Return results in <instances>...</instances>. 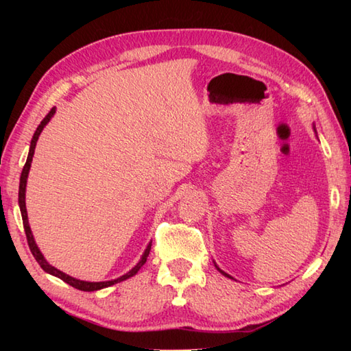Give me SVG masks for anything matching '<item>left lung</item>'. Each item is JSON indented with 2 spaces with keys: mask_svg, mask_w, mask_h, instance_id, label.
Instances as JSON below:
<instances>
[{
  "mask_svg": "<svg viewBox=\"0 0 351 351\" xmlns=\"http://www.w3.org/2000/svg\"><path fill=\"white\" fill-rule=\"evenodd\" d=\"M219 270H220V268H219ZM220 271H221V270H220ZM221 273H223V274H225V276H228V278H230V276H229V274H226L225 271H221Z\"/></svg>",
  "mask_w": 351,
  "mask_h": 351,
  "instance_id": "1",
  "label": "left lung"
}]
</instances>
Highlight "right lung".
Here are the masks:
<instances>
[{
    "label": "right lung",
    "mask_w": 351,
    "mask_h": 351,
    "mask_svg": "<svg viewBox=\"0 0 351 351\" xmlns=\"http://www.w3.org/2000/svg\"><path fill=\"white\" fill-rule=\"evenodd\" d=\"M56 113V108H51L49 113L43 117V121L40 122V125L37 126V130L34 132L33 136V140H32V145H29V152H28V156H27V162L24 169H22V173H21V182H19V208H21V214H22V223H24V229H25V235H27V241H28V247L29 250H32L33 256L36 258L37 263H39V265L43 268L45 271L52 274V276H57V278H60L63 282L69 283L71 287L77 288V289H81V291H96V289H102V288H107V287H111L114 285V283L117 282H122L125 279L131 278V276L136 274L141 267H143V264L146 263V259L149 256V252H151V245L152 243H149L147 249L145 250L143 256H141L140 263L132 268L131 271H128L126 274L121 276L119 279H114V280H108V282H84V280H78L75 278H71V276L64 274L63 271L57 270L56 267H52L47 263V259L43 258V255L40 253V250L37 249V245L34 243V238H33V234H32V229H29V225H28V219H27V208H25V185H27V176H28V171H29V166H32V161H33V155H34V147H36V143H37V138H39L40 132L43 130V126L47 125L49 122V119L54 116Z\"/></svg>",
    "instance_id": "right-lung-1"
}]
</instances>
